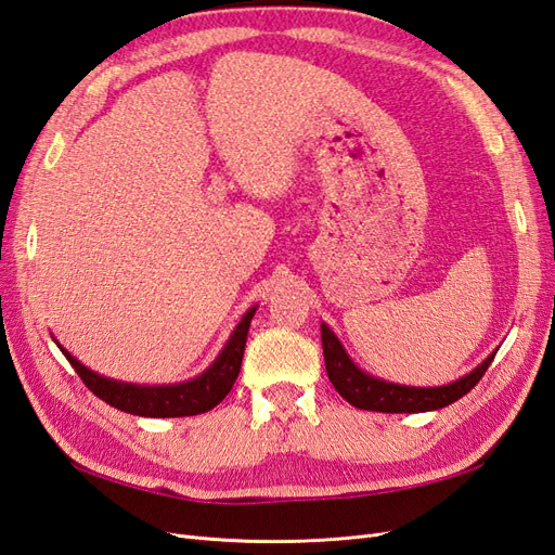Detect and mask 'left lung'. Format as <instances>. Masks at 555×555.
Returning <instances> with one entry per match:
<instances>
[{
    "mask_svg": "<svg viewBox=\"0 0 555 555\" xmlns=\"http://www.w3.org/2000/svg\"><path fill=\"white\" fill-rule=\"evenodd\" d=\"M322 347H324V363L331 384L335 386L349 405L359 410L371 412H430L440 410L463 398L469 389L489 371L491 361L495 359L498 349L493 354L486 357L475 371L459 377L456 382H449L442 386H408L379 379L371 373L361 371V367L349 359L343 343L324 322H322Z\"/></svg>",
    "mask_w": 555,
    "mask_h": 555,
    "instance_id": "1",
    "label": "left lung"
}]
</instances>
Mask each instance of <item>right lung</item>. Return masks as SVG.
Masks as SVG:
<instances>
[{
	"mask_svg": "<svg viewBox=\"0 0 555 555\" xmlns=\"http://www.w3.org/2000/svg\"><path fill=\"white\" fill-rule=\"evenodd\" d=\"M259 306L249 308L236 328L231 331L227 345L222 347L217 359L206 367L204 373L178 384H131V382H117L111 377L99 375L90 371L88 365H82L76 357H72L55 338V345L60 347L62 354L74 365L78 377L86 382L88 389L108 402L111 408L122 410L127 414L139 416H153V418H169V416H194L212 410L220 405L224 396L231 391V386L236 384V377L241 373L243 351L249 322L255 317Z\"/></svg>",
	"mask_w": 555,
	"mask_h": 555,
	"instance_id": "1",
	"label": "right lung"
}]
</instances>
